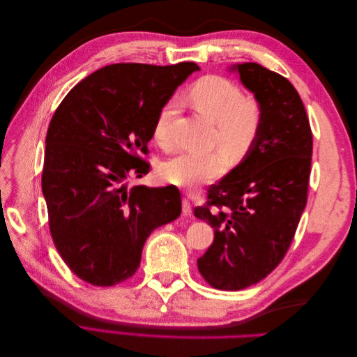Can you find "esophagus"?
<instances>
[{
	"instance_id": "1",
	"label": "esophagus",
	"mask_w": 357,
	"mask_h": 357,
	"mask_svg": "<svg viewBox=\"0 0 357 357\" xmlns=\"http://www.w3.org/2000/svg\"><path fill=\"white\" fill-rule=\"evenodd\" d=\"M181 204H183V214L190 215V213H192V204H190V201L188 198H183Z\"/></svg>"
}]
</instances>
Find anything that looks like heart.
<instances>
[{
    "mask_svg": "<svg viewBox=\"0 0 357 357\" xmlns=\"http://www.w3.org/2000/svg\"><path fill=\"white\" fill-rule=\"evenodd\" d=\"M188 100L199 114L215 125L214 142L226 153L241 158L252 149L262 125V109L253 98H245L234 82L220 75L199 79L188 92ZM174 116L172 104L162 107L153 134L160 144L171 143V122ZM226 167L220 152L181 153L162 167L160 174L178 188L197 189L215 177Z\"/></svg>",
    "mask_w": 357,
    "mask_h": 357,
    "instance_id": "obj_1",
    "label": "heart"
}]
</instances>
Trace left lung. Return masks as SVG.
<instances>
[{"instance_id":"left-lung-1","label":"left lung","mask_w":357,"mask_h":357,"mask_svg":"<svg viewBox=\"0 0 357 357\" xmlns=\"http://www.w3.org/2000/svg\"><path fill=\"white\" fill-rule=\"evenodd\" d=\"M231 70L255 93L262 125L245 158L193 210L214 228L198 269L220 290L256 284L283 261L307 205L312 155L307 112L294 84L256 62Z\"/></svg>"}]
</instances>
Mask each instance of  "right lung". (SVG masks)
Instances as JSON below:
<instances>
[{"label": "right lung", "instance_id": "right-lung-1", "mask_svg": "<svg viewBox=\"0 0 357 357\" xmlns=\"http://www.w3.org/2000/svg\"><path fill=\"white\" fill-rule=\"evenodd\" d=\"M199 67L113 63L77 83L53 114L41 188L53 243L83 282L114 286L139 266L149 235L181 213L176 186L128 189L146 176L147 143L177 86Z\"/></svg>", "mask_w": 357, "mask_h": 357}]
</instances>
